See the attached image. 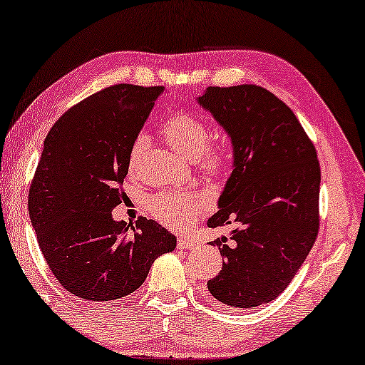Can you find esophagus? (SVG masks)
<instances>
[{"label": "esophagus", "instance_id": "obj_1", "mask_svg": "<svg viewBox=\"0 0 365 365\" xmlns=\"http://www.w3.org/2000/svg\"><path fill=\"white\" fill-rule=\"evenodd\" d=\"M178 246L181 249H195L200 246L199 239H195L192 236H181L178 237Z\"/></svg>", "mask_w": 365, "mask_h": 365}]
</instances>
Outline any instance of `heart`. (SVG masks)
<instances>
[{"label": "heart", "mask_w": 365, "mask_h": 365, "mask_svg": "<svg viewBox=\"0 0 365 365\" xmlns=\"http://www.w3.org/2000/svg\"><path fill=\"white\" fill-rule=\"evenodd\" d=\"M161 134L166 142L190 161H199L207 176H222L230 168L231 155L222 145H208L212 130L208 123L190 113H175L161 124ZM148 137L139 134L134 139L129 152V166L134 168L145 152ZM150 212L161 223L171 228H182L204 213L207 202L200 194L161 192L150 199Z\"/></svg>", "instance_id": "obj_1"}]
</instances>
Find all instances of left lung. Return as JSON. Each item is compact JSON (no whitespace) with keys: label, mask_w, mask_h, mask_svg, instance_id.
<instances>
[{"label":"left lung","mask_w":365,"mask_h":365,"mask_svg":"<svg viewBox=\"0 0 365 365\" xmlns=\"http://www.w3.org/2000/svg\"><path fill=\"white\" fill-rule=\"evenodd\" d=\"M197 101L228 133L235 158L207 222L235 230L210 242L225 262L207 286L226 306L252 309L282 294L317 239V152L289 106L264 87H208Z\"/></svg>","instance_id":"1"}]
</instances>
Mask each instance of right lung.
<instances>
[{
    "label": "right lung",
    "mask_w": 365,
    "mask_h": 365,
    "mask_svg": "<svg viewBox=\"0 0 365 365\" xmlns=\"http://www.w3.org/2000/svg\"><path fill=\"white\" fill-rule=\"evenodd\" d=\"M163 87L118 83L68 110L50 129L29 190V215L59 284L87 301H115L145 282L175 235L140 217L113 220L126 199L130 145Z\"/></svg>",
    "instance_id": "right-lung-1"
}]
</instances>
